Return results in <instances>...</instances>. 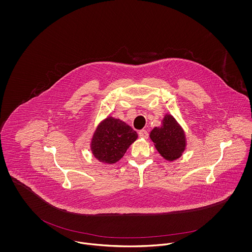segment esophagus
<instances>
[{
	"instance_id": "esophagus-1",
	"label": "esophagus",
	"mask_w": 252,
	"mask_h": 252,
	"mask_svg": "<svg viewBox=\"0 0 252 252\" xmlns=\"http://www.w3.org/2000/svg\"><path fill=\"white\" fill-rule=\"evenodd\" d=\"M139 136L143 139H147L148 138V132L144 130V129H142V130L139 131Z\"/></svg>"
}]
</instances>
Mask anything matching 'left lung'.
<instances>
[{
  "label": "left lung",
  "mask_w": 252,
  "mask_h": 252,
  "mask_svg": "<svg viewBox=\"0 0 252 252\" xmlns=\"http://www.w3.org/2000/svg\"><path fill=\"white\" fill-rule=\"evenodd\" d=\"M149 137L158 154L168 161L178 159L186 150V133L180 123L170 113L163 115L161 126L154 127Z\"/></svg>",
  "instance_id": "1"
}]
</instances>
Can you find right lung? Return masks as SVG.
Returning <instances> with one entry per match:
<instances>
[{
	"label": "right lung",
	"instance_id": "add662e5",
	"mask_svg": "<svg viewBox=\"0 0 252 252\" xmlns=\"http://www.w3.org/2000/svg\"><path fill=\"white\" fill-rule=\"evenodd\" d=\"M137 139L138 134L130 126L108 115L97 125L91 139L90 148L98 161L113 164L120 160Z\"/></svg>",
	"mask_w": 252,
	"mask_h": 252
}]
</instances>
